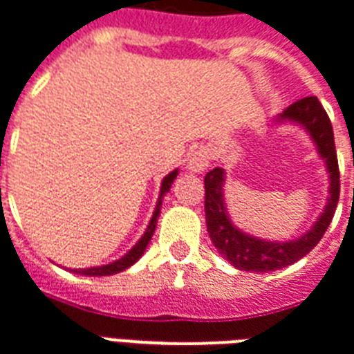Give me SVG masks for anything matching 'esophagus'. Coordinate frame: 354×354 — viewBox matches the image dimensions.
I'll use <instances>...</instances> for the list:
<instances>
[{
  "mask_svg": "<svg viewBox=\"0 0 354 354\" xmlns=\"http://www.w3.org/2000/svg\"><path fill=\"white\" fill-rule=\"evenodd\" d=\"M209 161H212V153L207 148H198L193 152V156L189 158V163H187V169L191 172H202L209 165Z\"/></svg>",
  "mask_w": 354,
  "mask_h": 354,
  "instance_id": "1",
  "label": "esophagus"
}]
</instances>
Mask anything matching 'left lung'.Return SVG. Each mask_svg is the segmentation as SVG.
Returning <instances> with one entry per match:
<instances>
[{"mask_svg":"<svg viewBox=\"0 0 354 354\" xmlns=\"http://www.w3.org/2000/svg\"><path fill=\"white\" fill-rule=\"evenodd\" d=\"M282 120L303 124L306 131L312 135V139L317 145L319 156L327 163V171L330 174V198L321 213V217L315 221L312 230H308L303 237L288 243H271L243 234L232 225L230 217L226 213L225 198H223V183H225V171L213 169L204 176V187H206V225L207 234L212 237V243L217 247L221 256H225L232 266L241 271H256V273H267L277 271L286 266L295 263L306 256L315 245L321 241L323 234L327 232L328 225L334 217L336 206L339 198V169L336 147H334V131L330 118L323 105L315 96H306L293 102L290 107H286L280 115Z\"/></svg>","mask_w":354,"mask_h":354,"instance_id":"8db88e82","label":"left lung"}]
</instances>
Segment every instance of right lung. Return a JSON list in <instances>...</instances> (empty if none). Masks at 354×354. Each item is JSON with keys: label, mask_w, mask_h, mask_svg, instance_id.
Segmentation results:
<instances>
[{"label": "right lung", "mask_w": 354, "mask_h": 354, "mask_svg": "<svg viewBox=\"0 0 354 354\" xmlns=\"http://www.w3.org/2000/svg\"><path fill=\"white\" fill-rule=\"evenodd\" d=\"M178 171H172L169 176H165L163 183H161V193H159V201L158 206H156V212L152 215V221H150V225H148L147 232H145V236L139 239V243L135 245L133 249L129 250L128 254L120 258V260L113 261L109 266H102V267H91V269H74V273L77 274H87V277H107V274H115L120 273L124 269H128L129 266H133L135 261L139 260L142 256V252L147 250V245L150 243L153 236V230H156V225H158V217H159V209H161V198L165 193H169V189H171L172 182H174V178H176Z\"/></svg>", "instance_id": "obj_1"}]
</instances>
